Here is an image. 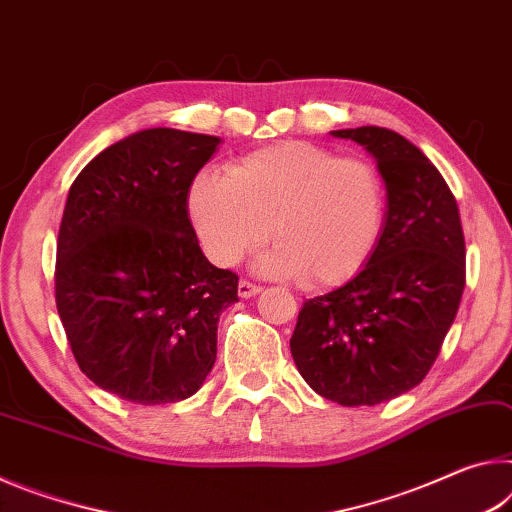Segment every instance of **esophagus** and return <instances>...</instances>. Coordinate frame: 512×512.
Here are the masks:
<instances>
[{
	"mask_svg": "<svg viewBox=\"0 0 512 512\" xmlns=\"http://www.w3.org/2000/svg\"><path fill=\"white\" fill-rule=\"evenodd\" d=\"M261 292H263V288L256 286V283H249V281H240V283H238V295H240L242 299L256 297V295H261Z\"/></svg>",
	"mask_w": 512,
	"mask_h": 512,
	"instance_id": "obj_1",
	"label": "esophagus"
}]
</instances>
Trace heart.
Here are the masks:
<instances>
[{"mask_svg":"<svg viewBox=\"0 0 512 512\" xmlns=\"http://www.w3.org/2000/svg\"><path fill=\"white\" fill-rule=\"evenodd\" d=\"M385 206L376 165L297 140L238 158L224 177L199 174L188 190L192 224L213 263L236 265L272 233L279 245L256 270L306 279L313 290L345 286L363 272L381 240Z\"/></svg>","mask_w":512,"mask_h":512,"instance_id":"heart-1","label":"heart"}]
</instances>
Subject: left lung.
<instances>
[{"instance_id":"8db88e82","label":"left lung","mask_w":512,"mask_h":512,"mask_svg":"<svg viewBox=\"0 0 512 512\" xmlns=\"http://www.w3.org/2000/svg\"><path fill=\"white\" fill-rule=\"evenodd\" d=\"M374 156L388 211L370 263L308 299L290 351L311 388L340 406H376L420 385L454 324L465 238L447 181L413 142L383 127L331 131Z\"/></svg>"}]
</instances>
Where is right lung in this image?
<instances>
[{
  "instance_id": "1",
  "label": "right lung",
  "mask_w": 512,
  "mask_h": 512,
  "mask_svg": "<svg viewBox=\"0 0 512 512\" xmlns=\"http://www.w3.org/2000/svg\"><path fill=\"white\" fill-rule=\"evenodd\" d=\"M220 138L145 129L92 158L67 192L56 308L81 372L142 406L201 388L238 276L208 263L188 190Z\"/></svg>"
}]
</instances>
